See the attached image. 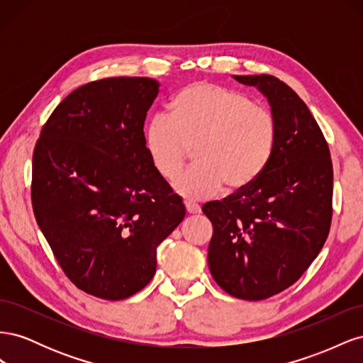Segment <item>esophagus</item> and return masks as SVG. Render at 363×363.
<instances>
[{
  "instance_id": "esophagus-1",
  "label": "esophagus",
  "mask_w": 363,
  "mask_h": 363,
  "mask_svg": "<svg viewBox=\"0 0 363 363\" xmlns=\"http://www.w3.org/2000/svg\"><path fill=\"white\" fill-rule=\"evenodd\" d=\"M184 207H186V212H188V213H200L201 212V207L199 204L191 203V201L184 203Z\"/></svg>"
}]
</instances>
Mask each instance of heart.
<instances>
[{
	"instance_id": "obj_1",
	"label": "heart",
	"mask_w": 363,
	"mask_h": 363,
	"mask_svg": "<svg viewBox=\"0 0 363 363\" xmlns=\"http://www.w3.org/2000/svg\"><path fill=\"white\" fill-rule=\"evenodd\" d=\"M144 144L152 168L167 182L179 177L194 151L195 167L175 183L188 200L240 192L267 171L277 144L272 113L228 87L195 82L171 98L169 116L155 115Z\"/></svg>"
}]
</instances>
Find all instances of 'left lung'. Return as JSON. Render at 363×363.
Segmentation results:
<instances>
[{"mask_svg": "<svg viewBox=\"0 0 363 363\" xmlns=\"http://www.w3.org/2000/svg\"><path fill=\"white\" fill-rule=\"evenodd\" d=\"M268 98L277 144L248 189L203 206L213 235L208 268L227 294L269 298L298 280L330 232L333 167L327 140L304 101L277 77L235 75Z\"/></svg>", "mask_w": 363, "mask_h": 363, "instance_id": "obj_1", "label": "left lung"}]
</instances>
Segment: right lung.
<instances>
[{"label":"right lung","mask_w":363,"mask_h":363,"mask_svg":"<svg viewBox=\"0 0 363 363\" xmlns=\"http://www.w3.org/2000/svg\"><path fill=\"white\" fill-rule=\"evenodd\" d=\"M157 94L148 77L83 84L54 108L33 152L38 225L67 277L98 298L124 300L145 288L157 247L186 213L144 144Z\"/></svg>","instance_id":"1"}]
</instances>
